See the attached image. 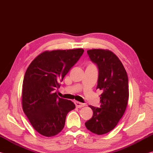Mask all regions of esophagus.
Wrapping results in <instances>:
<instances>
[{"label": "esophagus", "instance_id": "34e87169", "mask_svg": "<svg viewBox=\"0 0 153 153\" xmlns=\"http://www.w3.org/2000/svg\"><path fill=\"white\" fill-rule=\"evenodd\" d=\"M75 105H76V107H77V108H81V107H84V106L86 105L84 104V103H82V102H77V101L75 102Z\"/></svg>", "mask_w": 153, "mask_h": 153}]
</instances>
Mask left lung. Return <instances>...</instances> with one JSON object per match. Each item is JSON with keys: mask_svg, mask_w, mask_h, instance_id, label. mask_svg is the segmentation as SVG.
Masks as SVG:
<instances>
[{"mask_svg": "<svg viewBox=\"0 0 153 153\" xmlns=\"http://www.w3.org/2000/svg\"><path fill=\"white\" fill-rule=\"evenodd\" d=\"M87 53L98 66L97 89L102 94L100 108L89 105L93 116L85 126L92 133L102 135L115 128L125 113L129 98L128 77L122 63L112 51L92 49Z\"/></svg>", "mask_w": 153, "mask_h": 153, "instance_id": "8db88e82", "label": "left lung"}]
</instances>
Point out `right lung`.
<instances>
[{"instance_id": "add662e5", "label": "right lung", "mask_w": 153, "mask_h": 153, "mask_svg": "<svg viewBox=\"0 0 153 153\" xmlns=\"http://www.w3.org/2000/svg\"><path fill=\"white\" fill-rule=\"evenodd\" d=\"M84 49L46 51L32 61L23 81V111L36 131L54 136L63 129L67 114L74 109V103L58 97L65 75L84 53Z\"/></svg>"}]
</instances>
